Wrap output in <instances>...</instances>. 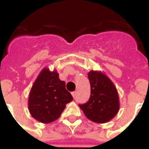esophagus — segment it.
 Listing matches in <instances>:
<instances>
[{"label": "esophagus", "instance_id": "esophagus-1", "mask_svg": "<svg viewBox=\"0 0 149 149\" xmlns=\"http://www.w3.org/2000/svg\"><path fill=\"white\" fill-rule=\"evenodd\" d=\"M76 94H77V93H76V92H73V93H72V96H73L74 98L76 97Z\"/></svg>", "mask_w": 149, "mask_h": 149}]
</instances>
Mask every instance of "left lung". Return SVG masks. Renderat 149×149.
Wrapping results in <instances>:
<instances>
[{
    "label": "left lung",
    "instance_id": "8db88e82",
    "mask_svg": "<svg viewBox=\"0 0 149 149\" xmlns=\"http://www.w3.org/2000/svg\"><path fill=\"white\" fill-rule=\"evenodd\" d=\"M91 94L86 104H79L87 119L96 123H106L119 110V98L115 85L106 74L98 71L88 73Z\"/></svg>",
    "mask_w": 149,
    "mask_h": 149
}]
</instances>
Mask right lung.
I'll use <instances>...</instances> for the list:
<instances>
[{
    "instance_id": "add662e5",
    "label": "right lung",
    "mask_w": 149,
    "mask_h": 149,
    "mask_svg": "<svg viewBox=\"0 0 149 149\" xmlns=\"http://www.w3.org/2000/svg\"><path fill=\"white\" fill-rule=\"evenodd\" d=\"M72 100L71 93L65 89V81H60L57 72L44 68L30 89L28 109L34 119L48 124L58 119L66 104Z\"/></svg>"
}]
</instances>
